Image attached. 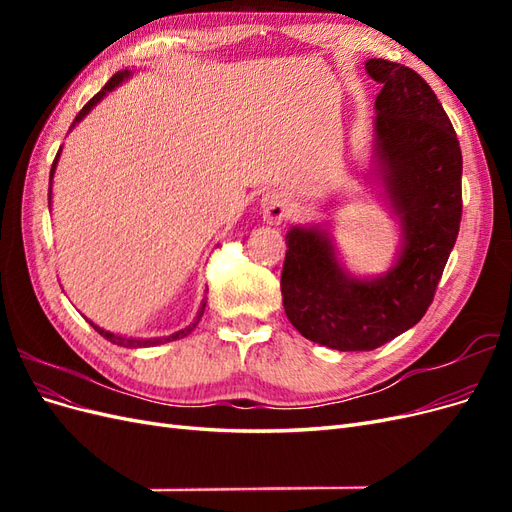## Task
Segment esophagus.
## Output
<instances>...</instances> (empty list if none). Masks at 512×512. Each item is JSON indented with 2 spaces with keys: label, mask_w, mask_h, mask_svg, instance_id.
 Segmentation results:
<instances>
[{
  "label": "esophagus",
  "mask_w": 512,
  "mask_h": 512,
  "mask_svg": "<svg viewBox=\"0 0 512 512\" xmlns=\"http://www.w3.org/2000/svg\"><path fill=\"white\" fill-rule=\"evenodd\" d=\"M262 215L269 224H280L286 215H288V207L286 200L280 194H269L262 203Z\"/></svg>",
  "instance_id": "1"
}]
</instances>
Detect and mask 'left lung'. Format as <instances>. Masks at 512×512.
<instances>
[{"label":"left lung","instance_id":"8db88e82","mask_svg":"<svg viewBox=\"0 0 512 512\" xmlns=\"http://www.w3.org/2000/svg\"><path fill=\"white\" fill-rule=\"evenodd\" d=\"M382 85L376 153L404 250L378 280H354L335 260L329 232L294 226L286 235L282 301L303 337L342 352L384 346L425 316L461 222V149L438 96L412 68L365 64Z\"/></svg>","mask_w":512,"mask_h":512}]
</instances>
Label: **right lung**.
Wrapping results in <instances>:
<instances>
[{
  "label": "right lung",
  "instance_id": "1",
  "mask_svg": "<svg viewBox=\"0 0 512 512\" xmlns=\"http://www.w3.org/2000/svg\"><path fill=\"white\" fill-rule=\"evenodd\" d=\"M128 76H130V72L128 70H123V72H117L115 76H113V79L111 81H108L100 91H98V94L94 96V98H91L83 108H81V111H79V115H76V119L72 121V126H74V123H79L89 111H91V108H94L106 94H108V91H113L123 79H128ZM61 151V149H59ZM59 151H57V156H55V160H53V166H51V181H53V173H55V164H57V158H59ZM205 305H207V301H203V305H200V309H198V316H196V320L190 324V327L188 329H183V331H177V333H173V335H168V337H160V339H126V337H119V335H113V333H108V331H104V329H100V327H96V324L94 322H89L91 324V327H94L104 339H108V342H111V344H117V346H123V348H147V346H158V344H166V342H175V339H179V337H185V335H188L194 327H196V324H198V320H200V316H203V312H205Z\"/></svg>",
  "mask_w": 512,
  "mask_h": 512
}]
</instances>
